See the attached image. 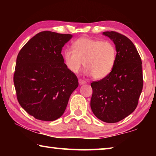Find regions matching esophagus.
I'll list each match as a JSON object with an SVG mask.
<instances>
[{"label": "esophagus", "mask_w": 156, "mask_h": 156, "mask_svg": "<svg viewBox=\"0 0 156 156\" xmlns=\"http://www.w3.org/2000/svg\"><path fill=\"white\" fill-rule=\"evenodd\" d=\"M78 82H79V84H80V85H82V84H84L86 83V81H84V80H82V79H79Z\"/></svg>", "instance_id": "1"}]
</instances>
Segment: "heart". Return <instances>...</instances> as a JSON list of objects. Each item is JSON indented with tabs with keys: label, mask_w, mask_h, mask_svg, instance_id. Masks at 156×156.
I'll list each match as a JSON object with an SVG mask.
<instances>
[{
	"label": "heart",
	"mask_w": 156,
	"mask_h": 156,
	"mask_svg": "<svg viewBox=\"0 0 156 156\" xmlns=\"http://www.w3.org/2000/svg\"><path fill=\"white\" fill-rule=\"evenodd\" d=\"M63 58L70 72L78 73L84 65L87 75H92L94 78L99 80L112 72L117 58V50L111 41L83 37L74 42L73 49L65 50Z\"/></svg>",
	"instance_id": "heart-1"
}]
</instances>
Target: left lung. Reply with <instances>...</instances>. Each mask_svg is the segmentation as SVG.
Returning <instances> with one entry per match:
<instances>
[{"mask_svg": "<svg viewBox=\"0 0 156 156\" xmlns=\"http://www.w3.org/2000/svg\"><path fill=\"white\" fill-rule=\"evenodd\" d=\"M113 41L117 58L107 77L91 83V109L100 120L118 122L136 109L143 87L142 60L133 43L122 34L105 31Z\"/></svg>", "mask_w": 156, "mask_h": 156, "instance_id": "1", "label": "left lung"}]
</instances>
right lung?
I'll return each instance as SVG.
<instances>
[{
    "label": "right lung",
    "instance_id": "right-lung-1",
    "mask_svg": "<svg viewBox=\"0 0 156 156\" xmlns=\"http://www.w3.org/2000/svg\"><path fill=\"white\" fill-rule=\"evenodd\" d=\"M72 38V34L41 31L18 53L14 74L17 99L36 119L59 118L78 87V78L66 67L61 54L63 46Z\"/></svg>",
    "mask_w": 156,
    "mask_h": 156
}]
</instances>
